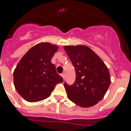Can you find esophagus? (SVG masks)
Returning <instances> with one entry per match:
<instances>
[{"label":"esophagus","mask_w":131,"mask_h":131,"mask_svg":"<svg viewBox=\"0 0 131 131\" xmlns=\"http://www.w3.org/2000/svg\"><path fill=\"white\" fill-rule=\"evenodd\" d=\"M61 76H62V78H63V79H65V73H63L61 74Z\"/></svg>","instance_id":"34e87169"}]
</instances>
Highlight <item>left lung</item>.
Instances as JSON below:
<instances>
[{
	"instance_id": "left-lung-1",
	"label": "left lung",
	"mask_w": 131,
	"mask_h": 131,
	"mask_svg": "<svg viewBox=\"0 0 131 131\" xmlns=\"http://www.w3.org/2000/svg\"><path fill=\"white\" fill-rule=\"evenodd\" d=\"M63 48L76 73L73 84L69 86L64 83L68 98L82 107L94 106L104 98L110 85V74L107 66L86 46H65Z\"/></svg>"
}]
</instances>
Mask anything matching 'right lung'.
Masks as SVG:
<instances>
[{
    "label": "right lung",
    "instance_id": "add662e5",
    "mask_svg": "<svg viewBox=\"0 0 131 131\" xmlns=\"http://www.w3.org/2000/svg\"><path fill=\"white\" fill-rule=\"evenodd\" d=\"M58 49L50 42H40L30 48L14 71V84L19 95L29 102L48 98L63 78L56 73L52 58Z\"/></svg>",
    "mask_w": 131,
    "mask_h": 131
}]
</instances>
